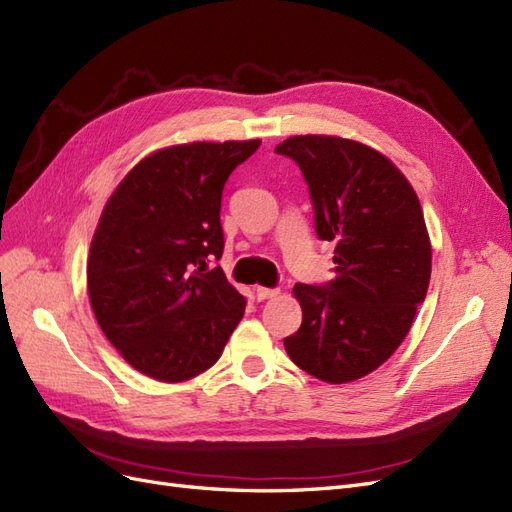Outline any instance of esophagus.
<instances>
[{"instance_id": "34e87169", "label": "esophagus", "mask_w": 512, "mask_h": 512, "mask_svg": "<svg viewBox=\"0 0 512 512\" xmlns=\"http://www.w3.org/2000/svg\"><path fill=\"white\" fill-rule=\"evenodd\" d=\"M280 294V288H265V286H258L256 288V297L258 301H267V299H273Z\"/></svg>"}]
</instances>
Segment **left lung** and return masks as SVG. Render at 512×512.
<instances>
[{
	"label": "left lung",
	"instance_id": "1",
	"mask_svg": "<svg viewBox=\"0 0 512 512\" xmlns=\"http://www.w3.org/2000/svg\"><path fill=\"white\" fill-rule=\"evenodd\" d=\"M275 153L297 162L316 235L335 243V280L294 284L303 309L284 339L294 365L344 384L378 369L408 335L431 277L421 203L382 153L337 136H290Z\"/></svg>",
	"mask_w": 512,
	"mask_h": 512
}]
</instances>
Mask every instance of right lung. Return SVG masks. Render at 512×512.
Wrapping results in <instances>:
<instances>
[{"mask_svg": "<svg viewBox=\"0 0 512 512\" xmlns=\"http://www.w3.org/2000/svg\"><path fill=\"white\" fill-rule=\"evenodd\" d=\"M260 141L190 143L151 153L100 215L87 290L102 333L141 374L183 382L222 356L245 297L211 260L224 252L222 190Z\"/></svg>", "mask_w": 512, "mask_h": 512, "instance_id": "add662e5", "label": "right lung"}]
</instances>
